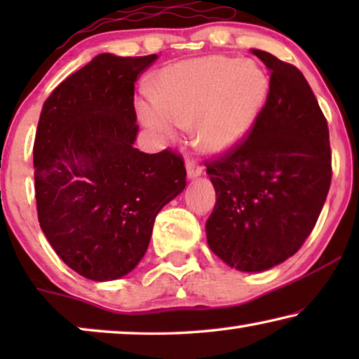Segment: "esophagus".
I'll use <instances>...</instances> for the list:
<instances>
[{"instance_id":"1","label":"esophagus","mask_w":359,"mask_h":359,"mask_svg":"<svg viewBox=\"0 0 359 359\" xmlns=\"http://www.w3.org/2000/svg\"><path fill=\"white\" fill-rule=\"evenodd\" d=\"M186 175H188L189 180L198 178V176L203 175V166H201L198 161L191 160V161H188V163H186Z\"/></svg>"}]
</instances>
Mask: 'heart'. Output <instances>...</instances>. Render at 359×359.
Listing matches in <instances>:
<instances>
[{
	"instance_id": "1",
	"label": "heart",
	"mask_w": 359,
	"mask_h": 359,
	"mask_svg": "<svg viewBox=\"0 0 359 359\" xmlns=\"http://www.w3.org/2000/svg\"><path fill=\"white\" fill-rule=\"evenodd\" d=\"M266 73L252 60L209 55L176 62L151 80V95L137 100L140 121L160 139L196 126V140L209 154L242 142L266 102Z\"/></svg>"
}]
</instances>
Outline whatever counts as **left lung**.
Returning <instances> with one entry per match:
<instances>
[{"instance_id":"8db88e82","label":"left lung","mask_w":359,"mask_h":359,"mask_svg":"<svg viewBox=\"0 0 359 359\" xmlns=\"http://www.w3.org/2000/svg\"><path fill=\"white\" fill-rule=\"evenodd\" d=\"M252 53L271 72L266 102L247 140L205 163L215 189L209 248L245 273L276 266L302 247L332 181L328 126L307 80L271 53Z\"/></svg>"}]
</instances>
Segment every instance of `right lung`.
Wrapping results in <instances>:
<instances>
[{
	"mask_svg": "<svg viewBox=\"0 0 359 359\" xmlns=\"http://www.w3.org/2000/svg\"><path fill=\"white\" fill-rule=\"evenodd\" d=\"M155 60L100 53L52 91L39 119V224L63 263L93 281L139 264L156 214L186 186L183 156L134 149V83Z\"/></svg>",
	"mask_w": 359,
	"mask_h": 359,
	"instance_id": "obj_1",
	"label": "right lung"
}]
</instances>
